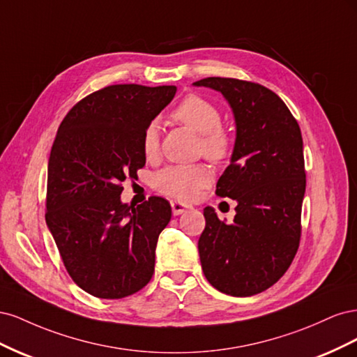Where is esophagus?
<instances>
[{
    "label": "esophagus",
    "mask_w": 357,
    "mask_h": 357,
    "mask_svg": "<svg viewBox=\"0 0 357 357\" xmlns=\"http://www.w3.org/2000/svg\"><path fill=\"white\" fill-rule=\"evenodd\" d=\"M171 208H172V214L174 215H180L185 213L186 210H190V205L186 204H181L178 201H171Z\"/></svg>",
    "instance_id": "1"
}]
</instances>
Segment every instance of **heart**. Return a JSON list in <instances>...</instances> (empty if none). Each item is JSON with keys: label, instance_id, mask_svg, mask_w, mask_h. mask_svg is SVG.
Instances as JSON below:
<instances>
[{"label": "heart", "instance_id": "1", "mask_svg": "<svg viewBox=\"0 0 357 357\" xmlns=\"http://www.w3.org/2000/svg\"><path fill=\"white\" fill-rule=\"evenodd\" d=\"M177 122L186 125L201 135L202 153L222 160L229 153L231 139L222 125L220 110L211 101L198 95H189L172 112ZM142 149L146 159H155L159 153V131L156 122H150L142 137ZM211 181V171L204 164L171 165L155 176V188L167 197L180 201H192L199 190Z\"/></svg>", "mask_w": 357, "mask_h": 357}]
</instances>
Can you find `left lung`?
Instances as JSON below:
<instances>
[{
    "mask_svg": "<svg viewBox=\"0 0 357 357\" xmlns=\"http://www.w3.org/2000/svg\"><path fill=\"white\" fill-rule=\"evenodd\" d=\"M218 91L235 119L231 164L215 193L236 201L234 223L205 207L198 250L205 278L231 296L271 287L298 252L305 193L304 146L298 122L278 95L252 82L208 77L193 83Z\"/></svg>",
    "mask_w": 357,
    "mask_h": 357,
    "instance_id": "left-lung-1",
    "label": "left lung"
}]
</instances>
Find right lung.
I'll list each match as a JSON object with an SVG mask.
<instances>
[{
	"label": "right lung",
	"instance_id": "right-lung-1",
	"mask_svg": "<svg viewBox=\"0 0 357 357\" xmlns=\"http://www.w3.org/2000/svg\"><path fill=\"white\" fill-rule=\"evenodd\" d=\"M176 92V86H107L73 107L53 142L46 223L74 283L96 298L129 296L153 275L171 205L159 197L125 204L122 181L146 165L144 129Z\"/></svg>",
	"mask_w": 357,
	"mask_h": 357
}]
</instances>
